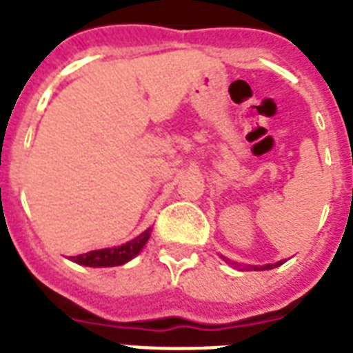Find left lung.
I'll use <instances>...</instances> for the list:
<instances>
[{"mask_svg": "<svg viewBox=\"0 0 353 353\" xmlns=\"http://www.w3.org/2000/svg\"><path fill=\"white\" fill-rule=\"evenodd\" d=\"M283 263V261H278V263H274V265H261V267H254V269L256 270H267V269H272V267H278V265H281Z\"/></svg>", "mask_w": 353, "mask_h": 353, "instance_id": "left-lung-1", "label": "left lung"}]
</instances>
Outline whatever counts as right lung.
Instances as JSON below:
<instances>
[{
  "label": "right lung",
  "instance_id": "1",
  "mask_svg": "<svg viewBox=\"0 0 353 353\" xmlns=\"http://www.w3.org/2000/svg\"><path fill=\"white\" fill-rule=\"evenodd\" d=\"M151 228L145 230L143 234H139L136 239L125 243L121 247L112 248H101V250H92V252L79 254L73 256V261L79 265H86V267H116V265H123L130 261L134 256H138L139 250L145 247L147 239L151 237Z\"/></svg>",
  "mask_w": 353,
  "mask_h": 353
}]
</instances>
